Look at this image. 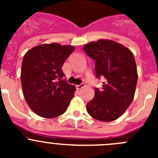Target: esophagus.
Returning <instances> with one entry per match:
<instances>
[{"mask_svg":"<svg viewBox=\"0 0 158 158\" xmlns=\"http://www.w3.org/2000/svg\"><path fill=\"white\" fill-rule=\"evenodd\" d=\"M84 87H85V84H81V85H76L77 89H78V90H80V89H81L82 88Z\"/></svg>","mask_w":158,"mask_h":158,"instance_id":"1","label":"esophagus"}]
</instances>
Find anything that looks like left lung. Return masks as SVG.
I'll list each match as a JSON object with an SVG mask.
<instances>
[{
    "instance_id": "obj_1",
    "label": "left lung",
    "mask_w": 158,
    "mask_h": 158,
    "mask_svg": "<svg viewBox=\"0 0 158 158\" xmlns=\"http://www.w3.org/2000/svg\"><path fill=\"white\" fill-rule=\"evenodd\" d=\"M83 49L96 61V77L105 78L102 89L96 88L94 98L86 104L88 113L97 120H115L125 112L135 96L138 73L133 53L109 40L91 42Z\"/></svg>"
}]
</instances>
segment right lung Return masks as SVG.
Instances as JSON below:
<instances>
[{"label": "right lung", "instance_id": "right-lung-1", "mask_svg": "<svg viewBox=\"0 0 158 158\" xmlns=\"http://www.w3.org/2000/svg\"><path fill=\"white\" fill-rule=\"evenodd\" d=\"M73 46L41 44L27 51L22 62V89L31 109L43 118H55L67 110L76 87L64 79L62 67Z\"/></svg>", "mask_w": 158, "mask_h": 158}]
</instances>
